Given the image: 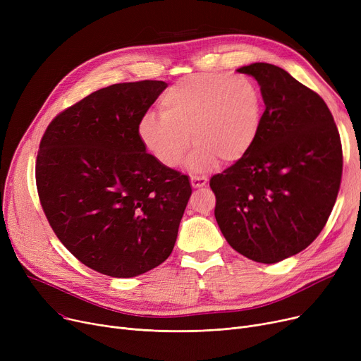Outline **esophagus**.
I'll return each instance as SVG.
<instances>
[{
	"mask_svg": "<svg viewBox=\"0 0 361 361\" xmlns=\"http://www.w3.org/2000/svg\"><path fill=\"white\" fill-rule=\"evenodd\" d=\"M206 178L204 177H192L190 178V183H192V187L193 188H200L203 185H206Z\"/></svg>",
	"mask_w": 361,
	"mask_h": 361,
	"instance_id": "1",
	"label": "esophagus"
}]
</instances>
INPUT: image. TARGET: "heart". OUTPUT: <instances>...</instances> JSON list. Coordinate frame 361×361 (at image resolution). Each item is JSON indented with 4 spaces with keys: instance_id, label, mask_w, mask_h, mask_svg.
<instances>
[{
    "instance_id": "1",
    "label": "heart",
    "mask_w": 361,
    "mask_h": 361,
    "mask_svg": "<svg viewBox=\"0 0 361 361\" xmlns=\"http://www.w3.org/2000/svg\"><path fill=\"white\" fill-rule=\"evenodd\" d=\"M260 93L245 75L202 73L168 87L159 99V116L146 114L139 136L161 164H181L190 135L197 143L190 157L193 171H204L218 159L233 164L253 146L260 127Z\"/></svg>"
}]
</instances>
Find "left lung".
Segmentation results:
<instances>
[{
  "label": "left lung",
  "instance_id": "1",
  "mask_svg": "<svg viewBox=\"0 0 361 361\" xmlns=\"http://www.w3.org/2000/svg\"><path fill=\"white\" fill-rule=\"evenodd\" d=\"M237 71L257 80L264 112L247 154L211 178L215 218L235 252L276 263L324 230L343 176V147L325 101L290 73L268 63Z\"/></svg>",
  "mask_w": 361,
  "mask_h": 361
}]
</instances>
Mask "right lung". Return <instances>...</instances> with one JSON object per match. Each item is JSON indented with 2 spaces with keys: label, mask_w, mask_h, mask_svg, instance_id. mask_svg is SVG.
Segmentation results:
<instances>
[{
  "label": "right lung",
  "mask_w": 361,
  "mask_h": 361,
  "mask_svg": "<svg viewBox=\"0 0 361 361\" xmlns=\"http://www.w3.org/2000/svg\"><path fill=\"white\" fill-rule=\"evenodd\" d=\"M161 80L99 89L56 116L36 158V187L49 225L87 268L133 278L174 249L192 195L187 176L146 152L145 114Z\"/></svg>",
  "instance_id": "obj_1"
}]
</instances>
